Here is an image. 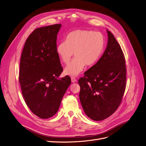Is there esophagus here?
<instances>
[{
	"mask_svg": "<svg viewBox=\"0 0 146 146\" xmlns=\"http://www.w3.org/2000/svg\"><path fill=\"white\" fill-rule=\"evenodd\" d=\"M71 80H72V82H76V81H77L76 79L75 78H74V77H72V78H71Z\"/></svg>",
	"mask_w": 146,
	"mask_h": 146,
	"instance_id": "esophagus-1",
	"label": "esophagus"
}]
</instances>
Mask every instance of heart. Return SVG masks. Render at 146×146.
<instances>
[{"mask_svg": "<svg viewBox=\"0 0 146 146\" xmlns=\"http://www.w3.org/2000/svg\"><path fill=\"white\" fill-rule=\"evenodd\" d=\"M105 37L102 33L89 30L71 32L66 40L57 44L56 52L64 64H68L74 56L76 57L65 66L64 73L76 76L84 70L85 65L92 66L100 59L105 49Z\"/></svg>", "mask_w": 146, "mask_h": 146, "instance_id": "1", "label": "heart"}]
</instances>
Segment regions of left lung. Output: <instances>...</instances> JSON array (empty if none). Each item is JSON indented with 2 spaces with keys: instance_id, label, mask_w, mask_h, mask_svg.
<instances>
[{
  "instance_id": "8db88e82",
  "label": "left lung",
  "mask_w": 146,
  "mask_h": 146,
  "mask_svg": "<svg viewBox=\"0 0 146 146\" xmlns=\"http://www.w3.org/2000/svg\"><path fill=\"white\" fill-rule=\"evenodd\" d=\"M107 46L99 60L78 81L86 114L100 121L110 117L122 102L126 87L125 60L120 46L107 30Z\"/></svg>"
}]
</instances>
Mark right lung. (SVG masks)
<instances>
[{"label": "right lung", "mask_w": 146, "mask_h": 146, "mask_svg": "<svg viewBox=\"0 0 146 146\" xmlns=\"http://www.w3.org/2000/svg\"><path fill=\"white\" fill-rule=\"evenodd\" d=\"M61 24L37 28L28 36L20 60L19 81L31 111L41 119L51 117L59 110L71 84L56 52L57 35Z\"/></svg>", "instance_id": "right-lung-1"}]
</instances>
